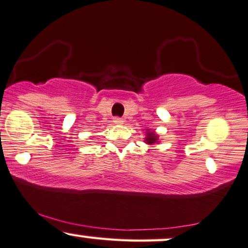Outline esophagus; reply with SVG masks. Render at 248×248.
<instances>
[{
	"instance_id": "obj_1",
	"label": "esophagus",
	"mask_w": 248,
	"mask_h": 248,
	"mask_svg": "<svg viewBox=\"0 0 248 248\" xmlns=\"http://www.w3.org/2000/svg\"><path fill=\"white\" fill-rule=\"evenodd\" d=\"M113 123H115V124H123V119H122L121 117H115V118H113Z\"/></svg>"
}]
</instances>
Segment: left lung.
Masks as SVG:
<instances>
[{
	"label": "left lung",
	"mask_w": 248,
	"mask_h": 248,
	"mask_svg": "<svg viewBox=\"0 0 248 248\" xmlns=\"http://www.w3.org/2000/svg\"><path fill=\"white\" fill-rule=\"evenodd\" d=\"M156 140H158V137L156 135H154V132H148L147 133V138H146V142L147 144H154Z\"/></svg>",
	"instance_id": "left-lung-1"
}]
</instances>
